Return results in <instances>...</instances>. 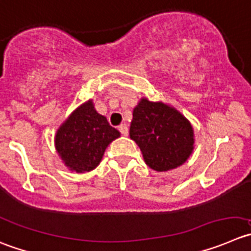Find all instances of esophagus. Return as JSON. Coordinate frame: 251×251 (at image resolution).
Segmentation results:
<instances>
[{
    "label": "esophagus",
    "mask_w": 251,
    "mask_h": 251,
    "mask_svg": "<svg viewBox=\"0 0 251 251\" xmlns=\"http://www.w3.org/2000/svg\"><path fill=\"white\" fill-rule=\"evenodd\" d=\"M119 131H120L123 136H127V135H128L127 125H126V124H121V125L119 126Z\"/></svg>",
    "instance_id": "esophagus-1"
}]
</instances>
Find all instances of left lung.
Returning <instances> with one entry per match:
<instances>
[{
    "label": "left lung",
    "instance_id": "left-lung-1",
    "mask_svg": "<svg viewBox=\"0 0 251 251\" xmlns=\"http://www.w3.org/2000/svg\"><path fill=\"white\" fill-rule=\"evenodd\" d=\"M130 137L141 150L146 165L157 172L183 165L194 149L193 127L183 115L146 98L133 109Z\"/></svg>",
    "mask_w": 251,
    "mask_h": 251
}]
</instances>
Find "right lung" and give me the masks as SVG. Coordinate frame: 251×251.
<instances>
[{
    "label": "right lung",
    "instance_id": "obj_1",
    "mask_svg": "<svg viewBox=\"0 0 251 251\" xmlns=\"http://www.w3.org/2000/svg\"><path fill=\"white\" fill-rule=\"evenodd\" d=\"M120 132L94 109L93 100L76 107L55 133V149L70 171L84 173L97 168L110 142Z\"/></svg>",
    "mask_w": 251,
    "mask_h": 251
}]
</instances>
